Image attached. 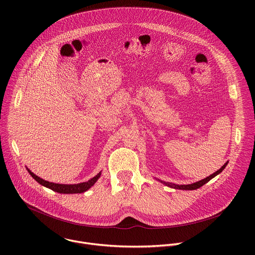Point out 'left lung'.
<instances>
[{
  "label": "left lung",
  "mask_w": 255,
  "mask_h": 255,
  "mask_svg": "<svg viewBox=\"0 0 255 255\" xmlns=\"http://www.w3.org/2000/svg\"><path fill=\"white\" fill-rule=\"evenodd\" d=\"M228 164V161L220 168V169H218L216 172H214L213 174H211V175H209V176H207L206 178H204V179H201V180H199V181H197V183H194V184H191V185H175V184H171V183H165V181H162V180H160V183H163L165 186H167V187H169V188H172V189H177V190H186V191H192V190H197V189H199V188H201V187H203L205 184H207L209 180H211L213 177H215L216 175H218L219 174L220 172H222V170L226 167V165Z\"/></svg>",
  "instance_id": "8db88e82"
}]
</instances>
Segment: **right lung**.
<instances>
[{
  "instance_id": "1",
  "label": "right lung",
  "mask_w": 255,
  "mask_h": 255,
  "mask_svg": "<svg viewBox=\"0 0 255 255\" xmlns=\"http://www.w3.org/2000/svg\"><path fill=\"white\" fill-rule=\"evenodd\" d=\"M28 171L31 174V176L36 181H37V183H39L43 187H46V188H48V189H50V190H52L56 193H60V194H81V193H84V192L88 191L91 187H93L96 181L99 179V177L101 176V172H99L96 176H94L93 178H91L88 181H85V183H81V184H77V185H61V184L50 183V181H47L43 178H40L39 176H37L36 174H34L29 169H28Z\"/></svg>"
}]
</instances>
